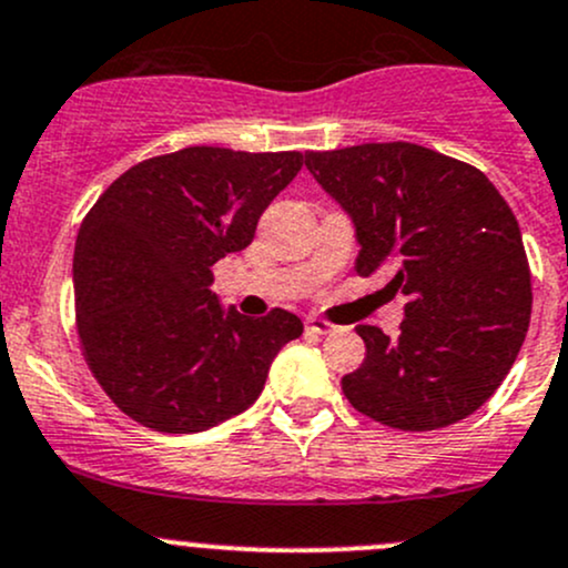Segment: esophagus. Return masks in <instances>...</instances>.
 <instances>
[{
  "instance_id": "esophagus-1",
  "label": "esophagus",
  "mask_w": 568,
  "mask_h": 568,
  "mask_svg": "<svg viewBox=\"0 0 568 568\" xmlns=\"http://www.w3.org/2000/svg\"><path fill=\"white\" fill-rule=\"evenodd\" d=\"M306 327H308V331L320 333V336H325V333L336 331V325L327 323V320H320V317H308V320H306Z\"/></svg>"
}]
</instances>
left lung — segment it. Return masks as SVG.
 <instances>
[{
  "label": "left lung",
  "mask_w": 568,
  "mask_h": 568,
  "mask_svg": "<svg viewBox=\"0 0 568 568\" xmlns=\"http://www.w3.org/2000/svg\"><path fill=\"white\" fill-rule=\"evenodd\" d=\"M306 169L355 226L358 276L394 271L399 336L358 325L349 405L402 432L476 413L517 361L530 323L523 232L487 174L410 142L308 153Z\"/></svg>",
  "instance_id": "left-lung-1"
}]
</instances>
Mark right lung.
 <instances>
[{"label": "right lung", "mask_w": 568, "mask_h": 568, "mask_svg": "<svg viewBox=\"0 0 568 568\" xmlns=\"http://www.w3.org/2000/svg\"><path fill=\"white\" fill-rule=\"evenodd\" d=\"M301 166V153L185 148L131 166L87 213L75 325L95 379L133 420L191 435L260 399L303 323L284 308L256 320L224 308L213 265L254 241Z\"/></svg>", "instance_id": "obj_1"}]
</instances>
